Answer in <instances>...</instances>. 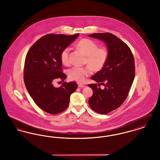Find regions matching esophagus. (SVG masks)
<instances>
[{"label": "esophagus", "instance_id": "1", "mask_svg": "<svg viewBox=\"0 0 160 160\" xmlns=\"http://www.w3.org/2000/svg\"><path fill=\"white\" fill-rule=\"evenodd\" d=\"M78 88H83L84 87H86V86L84 84L80 83L78 84Z\"/></svg>", "mask_w": 160, "mask_h": 160}]
</instances>
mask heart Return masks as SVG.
I'll return each instance as SVG.
<instances>
[{
    "instance_id": "obj_1",
    "label": "heart",
    "mask_w": 160,
    "mask_h": 160,
    "mask_svg": "<svg viewBox=\"0 0 160 160\" xmlns=\"http://www.w3.org/2000/svg\"><path fill=\"white\" fill-rule=\"evenodd\" d=\"M76 46L86 56V62L95 71L103 68L108 57V52L106 48H98V44L95 41L86 38L79 40L76 43ZM69 47L65 48L61 52L60 58L63 64L69 63ZM91 72L92 69L89 67H74L69 69L68 74L71 80L82 83L87 77L91 75Z\"/></svg>"
}]
</instances>
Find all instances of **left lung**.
<instances>
[{
    "label": "left lung",
    "instance_id": "left-lung-1",
    "mask_svg": "<svg viewBox=\"0 0 160 160\" xmlns=\"http://www.w3.org/2000/svg\"><path fill=\"white\" fill-rule=\"evenodd\" d=\"M88 36L102 41L108 52L103 68L91 77L98 84L88 85L93 91L89 106L98 113L107 114L121 106L128 95L135 75L134 57L129 47L112 33H97ZM100 85L105 86L104 90L98 87Z\"/></svg>",
    "mask_w": 160,
    "mask_h": 160
}]
</instances>
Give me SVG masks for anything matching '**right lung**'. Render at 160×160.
<instances>
[{
    "instance_id": "right-lung-1",
    "label": "right lung",
    "mask_w": 160,
    "mask_h": 160,
    "mask_svg": "<svg viewBox=\"0 0 160 160\" xmlns=\"http://www.w3.org/2000/svg\"><path fill=\"white\" fill-rule=\"evenodd\" d=\"M79 35L48 34L39 39L28 51L24 63V80L32 98L40 108L52 114L60 113L68 107L71 95L77 84L63 83L56 88L57 78L63 81L67 76L62 72L61 52Z\"/></svg>"
}]
</instances>
